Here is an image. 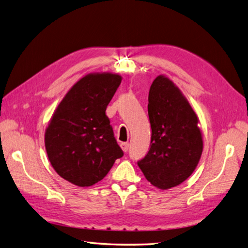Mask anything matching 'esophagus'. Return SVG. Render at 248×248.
I'll return each instance as SVG.
<instances>
[{
	"instance_id": "esophagus-1",
	"label": "esophagus",
	"mask_w": 248,
	"mask_h": 248,
	"mask_svg": "<svg viewBox=\"0 0 248 248\" xmlns=\"http://www.w3.org/2000/svg\"><path fill=\"white\" fill-rule=\"evenodd\" d=\"M120 147H121V149L124 150V153H127L128 149H129V143H121L120 144Z\"/></svg>"
}]
</instances>
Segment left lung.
Segmentation results:
<instances>
[{
	"mask_svg": "<svg viewBox=\"0 0 248 248\" xmlns=\"http://www.w3.org/2000/svg\"><path fill=\"white\" fill-rule=\"evenodd\" d=\"M152 140L138 161L147 181L160 189L175 187L191 175L203 150L198 117L177 87L160 75L148 94Z\"/></svg>",
	"mask_w": 248,
	"mask_h": 248,
	"instance_id": "obj_1",
	"label": "left lung"
}]
</instances>
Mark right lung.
Returning <instances> with one entry per match:
<instances>
[{"instance_id":"right-lung-1","label":"right lung","mask_w":248,"mask_h":248,"mask_svg":"<svg viewBox=\"0 0 248 248\" xmlns=\"http://www.w3.org/2000/svg\"><path fill=\"white\" fill-rule=\"evenodd\" d=\"M120 82L121 76L111 73L82 77L58 105L46 129L52 168L76 186L94 185L124 156L105 114Z\"/></svg>"}]
</instances>
